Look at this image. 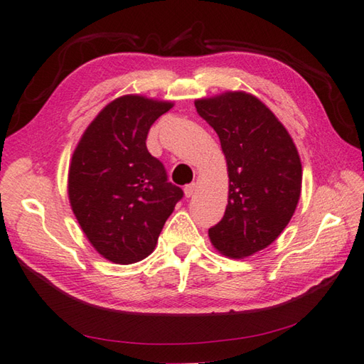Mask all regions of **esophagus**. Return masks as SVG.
<instances>
[{
	"label": "esophagus",
	"mask_w": 364,
	"mask_h": 364,
	"mask_svg": "<svg viewBox=\"0 0 364 364\" xmlns=\"http://www.w3.org/2000/svg\"><path fill=\"white\" fill-rule=\"evenodd\" d=\"M196 191H197V184L191 183V184H188V186H184V196L189 198L196 194Z\"/></svg>",
	"instance_id": "obj_1"
}]
</instances>
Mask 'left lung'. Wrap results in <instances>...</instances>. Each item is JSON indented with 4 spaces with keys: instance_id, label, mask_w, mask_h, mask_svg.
<instances>
[{
    "instance_id": "1",
    "label": "left lung",
    "mask_w": 364,
    "mask_h": 364,
    "mask_svg": "<svg viewBox=\"0 0 364 364\" xmlns=\"http://www.w3.org/2000/svg\"><path fill=\"white\" fill-rule=\"evenodd\" d=\"M196 109L216 131L229 172V202L210 240L227 257H249L272 245L294 216L300 154L274 113L249 92L197 99Z\"/></svg>"
}]
</instances>
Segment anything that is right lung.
Returning <instances> with one entry per match:
<instances>
[{
	"label": "right lung",
	"mask_w": 364,
	"mask_h": 364,
	"mask_svg": "<svg viewBox=\"0 0 364 364\" xmlns=\"http://www.w3.org/2000/svg\"><path fill=\"white\" fill-rule=\"evenodd\" d=\"M172 107L139 95L121 96L91 121L73 154L70 208L92 247L113 263L148 257L183 197L146 149L149 127Z\"/></svg>",
	"instance_id": "obj_1"
}]
</instances>
